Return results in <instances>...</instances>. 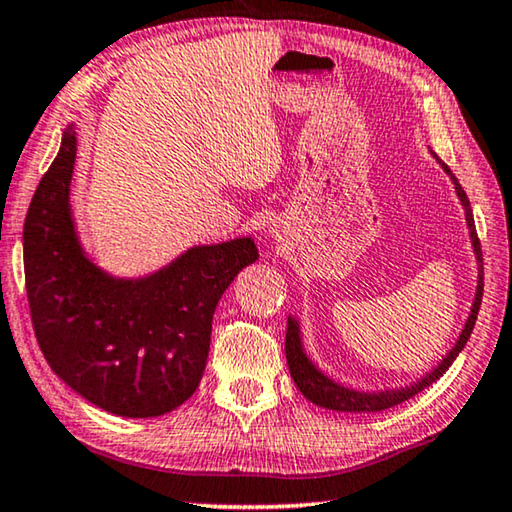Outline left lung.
Masks as SVG:
<instances>
[{"instance_id":"obj_1","label":"left lung","mask_w":512,"mask_h":512,"mask_svg":"<svg viewBox=\"0 0 512 512\" xmlns=\"http://www.w3.org/2000/svg\"><path fill=\"white\" fill-rule=\"evenodd\" d=\"M430 154L437 158V163L441 165V170L448 174V179L453 181L455 186V195L460 200L462 209H464V220H467V230H469V241H471V250H474L476 257V292H474V301H471L467 322H464L460 335H457L455 345L448 349V352L441 356V361L434 365L432 370H427L423 377H418L411 384H404L398 388H379V391H361V388H352L340 384L333 377L326 375V372L319 368V365L312 361L310 354L305 352L303 345V329H301V319L296 315H289L287 319V338H285V354H287V365L289 372H292L294 384L299 386V391L308 398L310 402H315L317 407L324 409H333V411H345V414H370V411H384L391 409L395 404H400L404 400L414 398L416 393H421L423 388L434 384L444 372L451 368L453 361L467 345L471 331H474L476 317H478V308L480 301H483V253H480V243L476 236V225H474V211H471L469 197L464 193L460 181L455 179V174L451 172L444 160H441L434 151L430 149Z\"/></svg>"}]
</instances>
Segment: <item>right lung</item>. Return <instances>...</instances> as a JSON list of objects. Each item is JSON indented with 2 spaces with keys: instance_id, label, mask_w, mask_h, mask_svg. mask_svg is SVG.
Masks as SVG:
<instances>
[{
  "instance_id": "right-lung-1",
  "label": "right lung",
  "mask_w": 512,
  "mask_h": 512,
  "mask_svg": "<svg viewBox=\"0 0 512 512\" xmlns=\"http://www.w3.org/2000/svg\"><path fill=\"white\" fill-rule=\"evenodd\" d=\"M75 156L78 135L68 124L22 232L38 347L66 386L103 411L163 416L200 386L213 312L236 273L259 257L255 241L200 243L144 276H114L80 239Z\"/></svg>"
}]
</instances>
